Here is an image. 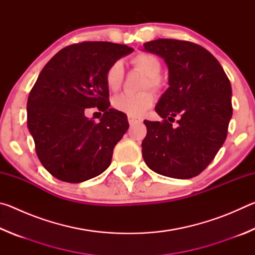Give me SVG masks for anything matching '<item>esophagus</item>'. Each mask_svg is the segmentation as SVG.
<instances>
[{
    "mask_svg": "<svg viewBox=\"0 0 255 255\" xmlns=\"http://www.w3.org/2000/svg\"><path fill=\"white\" fill-rule=\"evenodd\" d=\"M128 122H129V125H135L136 123H139L140 120L135 117H131V116H128Z\"/></svg>",
    "mask_w": 255,
    "mask_h": 255,
    "instance_id": "34e87169",
    "label": "esophagus"
}]
</instances>
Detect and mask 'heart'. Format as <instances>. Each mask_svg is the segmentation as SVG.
Returning <instances> with one entry per match:
<instances>
[{
	"mask_svg": "<svg viewBox=\"0 0 255 255\" xmlns=\"http://www.w3.org/2000/svg\"><path fill=\"white\" fill-rule=\"evenodd\" d=\"M130 63L133 67L138 68L147 75V79H145L141 89L150 88L155 91H158L162 88V81L158 76L162 70V65L156 56L150 53H139L133 56L130 59ZM124 76L123 64L120 62L112 63L106 72V83L109 90L111 91L119 90L123 84ZM153 105L154 96L149 91L118 94L112 100V106L116 110L135 118L143 116Z\"/></svg>",
	"mask_w": 255,
	"mask_h": 255,
	"instance_id": "b5f03b06",
	"label": "heart"
}]
</instances>
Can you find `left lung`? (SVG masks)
Here are the masks:
<instances>
[{
    "label": "left lung",
    "instance_id": "left-lung-1",
    "mask_svg": "<svg viewBox=\"0 0 255 255\" xmlns=\"http://www.w3.org/2000/svg\"><path fill=\"white\" fill-rule=\"evenodd\" d=\"M144 49L164 58L169 84L157 103L162 122L144 120L141 153L149 169L175 179H191L209 165L227 137L233 115L232 86L217 59L191 41L157 39ZM177 121L173 128L168 120Z\"/></svg>",
    "mask_w": 255,
    "mask_h": 255
}]
</instances>
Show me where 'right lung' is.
Segmentation results:
<instances>
[{
  "mask_svg": "<svg viewBox=\"0 0 255 255\" xmlns=\"http://www.w3.org/2000/svg\"><path fill=\"white\" fill-rule=\"evenodd\" d=\"M133 49L108 41H83L59 50L29 93L27 123L42 166L64 182L79 183L109 167L114 148L128 130L124 112L112 109L106 72ZM104 112L96 123L88 107Z\"/></svg>",
  "mask_w": 255,
  "mask_h": 255,
  "instance_id": "right-lung-1",
  "label": "right lung"
}]
</instances>
